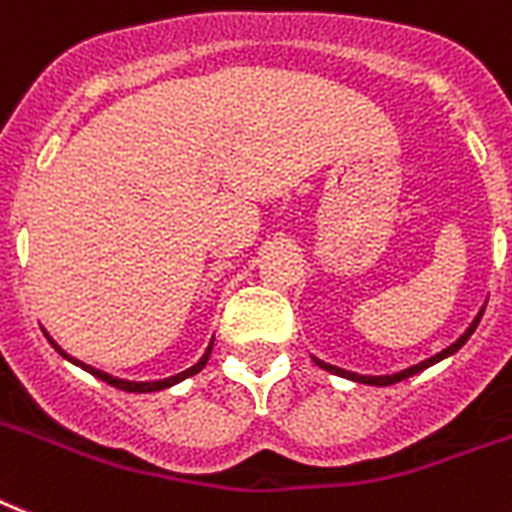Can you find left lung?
I'll use <instances>...</instances> for the list:
<instances>
[{
	"label": "left lung",
	"instance_id": "1",
	"mask_svg": "<svg viewBox=\"0 0 512 512\" xmlns=\"http://www.w3.org/2000/svg\"><path fill=\"white\" fill-rule=\"evenodd\" d=\"M481 317H484V309H481V312H478V317H476V320H473V325H470L468 330H465V333L460 335V338H457L455 343H452V346H447V349H444V351H439V354H436V357L425 359V362H420V365L410 367V370L396 372V375H383V378H370V375H357V372H349V370H341V367L325 365V362H320V359H314V362H317V365H320L322 370L335 372V375H343V378H349V380H357V383H370V386H391V383H399V380H404V378H412V375H415V372H420V370H425V367L436 365V362H441V359L449 357V354H455V351L460 349V346H463L465 341H468L470 335H473V330H476V327H478V322H481Z\"/></svg>",
	"mask_w": 512,
	"mask_h": 512
}]
</instances>
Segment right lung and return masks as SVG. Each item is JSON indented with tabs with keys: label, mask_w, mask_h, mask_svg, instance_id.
Segmentation results:
<instances>
[{
	"label": "right lung",
	"mask_w": 512,
	"mask_h": 512,
	"mask_svg": "<svg viewBox=\"0 0 512 512\" xmlns=\"http://www.w3.org/2000/svg\"><path fill=\"white\" fill-rule=\"evenodd\" d=\"M49 343H52V346H55V341H49ZM211 346H214V343H211ZM211 346H208V349H206V354H203V357H200V362H198V365H192L190 370L179 372V375H171V378H163V380H150V383H134V380H118V378H113V375H108V372H100V370H94V367H89V365H81L79 359L68 357V354H65V351H60V346H55V349L60 351V354H63V357H68V359H71L73 365L84 367V370H87V372H92L94 378L105 380V383H110V386H113V388H121V391H132V394H147V391H161V388H169V386H174V383H179V380L190 378V375H195V372H200V370H203V367H206V362H208V357H211Z\"/></svg>",
	"instance_id": "add662e5"
}]
</instances>
